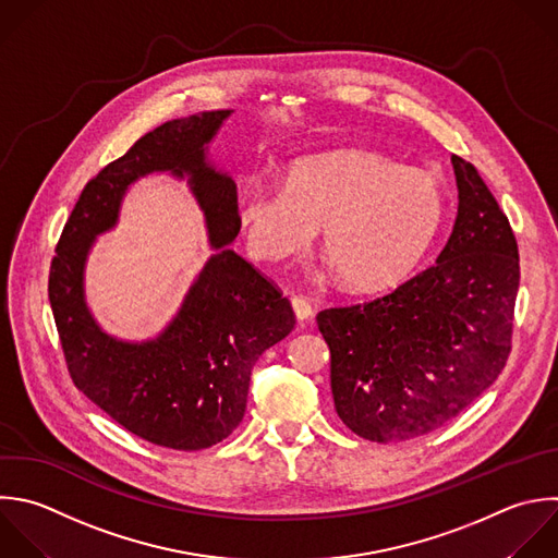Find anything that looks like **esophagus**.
Here are the masks:
<instances>
[{"mask_svg": "<svg viewBox=\"0 0 558 558\" xmlns=\"http://www.w3.org/2000/svg\"><path fill=\"white\" fill-rule=\"evenodd\" d=\"M292 307H294V314L296 318L303 323V320H310L314 316V310H312V303L305 299V296H292Z\"/></svg>", "mask_w": 558, "mask_h": 558, "instance_id": "esophagus-1", "label": "esophagus"}]
</instances>
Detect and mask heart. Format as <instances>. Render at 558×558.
<instances>
[{"label":"heart","mask_w":558,"mask_h":558,"mask_svg":"<svg viewBox=\"0 0 558 558\" xmlns=\"http://www.w3.org/2000/svg\"><path fill=\"white\" fill-rule=\"evenodd\" d=\"M238 218L253 257L286 262L314 242L351 290H384L425 255L445 218L440 183L371 150H336L288 166L283 187L248 185Z\"/></svg>","instance_id":"b5f03b06"}]
</instances>
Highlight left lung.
<instances>
[{"mask_svg": "<svg viewBox=\"0 0 558 558\" xmlns=\"http://www.w3.org/2000/svg\"><path fill=\"white\" fill-rule=\"evenodd\" d=\"M458 216L436 264L384 296L318 312L342 423L373 442L423 436L458 416L512 349L519 248L506 214L451 157Z\"/></svg>", "mask_w": 558, "mask_h": 558, "instance_id": "obj_1", "label": "left lung"}]
</instances>
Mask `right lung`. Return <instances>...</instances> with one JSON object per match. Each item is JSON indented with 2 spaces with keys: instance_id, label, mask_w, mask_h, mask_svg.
Wrapping results in <instances>:
<instances>
[{
  "instance_id": "right-lung-1",
  "label": "right lung",
  "mask_w": 558,
  "mask_h": 558,
  "mask_svg": "<svg viewBox=\"0 0 558 558\" xmlns=\"http://www.w3.org/2000/svg\"><path fill=\"white\" fill-rule=\"evenodd\" d=\"M229 113L166 122L105 166L72 209L48 279L76 388L135 436L179 451L207 449L240 425L253 364L296 323L277 283L229 248L242 227L238 190L205 163V144ZM161 169L191 174L217 253L173 325L157 341L129 345L107 337L90 318L82 268L93 238L114 223L125 187Z\"/></svg>"
}]
</instances>
